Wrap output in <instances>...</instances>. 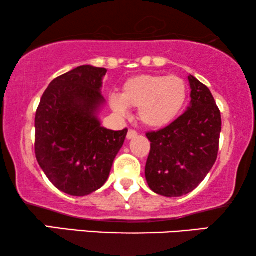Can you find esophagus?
<instances>
[{
  "instance_id": "34e87169",
  "label": "esophagus",
  "mask_w": 256,
  "mask_h": 256,
  "mask_svg": "<svg viewBox=\"0 0 256 256\" xmlns=\"http://www.w3.org/2000/svg\"><path fill=\"white\" fill-rule=\"evenodd\" d=\"M136 136H138V132H136V130H134V129H129L128 134H127V138L132 140V138H136Z\"/></svg>"
}]
</instances>
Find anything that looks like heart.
Returning a JSON list of instances; mask_svg holds the SVG:
<instances>
[{"label": "heart", "mask_w": 256, "mask_h": 256, "mask_svg": "<svg viewBox=\"0 0 256 256\" xmlns=\"http://www.w3.org/2000/svg\"><path fill=\"white\" fill-rule=\"evenodd\" d=\"M188 85L177 76L141 74L124 82L121 94H110L114 113L127 116L138 108L140 121L149 128H163L180 116L188 100Z\"/></svg>", "instance_id": "heart-1"}]
</instances>
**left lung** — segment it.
<instances>
[{"label": "left lung", "instance_id": "8db88e82", "mask_svg": "<svg viewBox=\"0 0 256 256\" xmlns=\"http://www.w3.org/2000/svg\"><path fill=\"white\" fill-rule=\"evenodd\" d=\"M190 107L168 127L146 132V164L149 188L164 197L190 194L208 176L219 149L222 115L212 93L194 76Z\"/></svg>", "mask_w": 256, "mask_h": 256}]
</instances>
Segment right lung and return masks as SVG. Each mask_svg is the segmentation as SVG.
Masks as SVG:
<instances>
[{"instance_id":"add662e5","label":"right lung","mask_w":256,"mask_h":256,"mask_svg":"<svg viewBox=\"0 0 256 256\" xmlns=\"http://www.w3.org/2000/svg\"><path fill=\"white\" fill-rule=\"evenodd\" d=\"M107 70L79 66L50 82L34 118V152L48 180L82 197L106 183L128 129L101 127L98 112Z\"/></svg>"}]
</instances>
